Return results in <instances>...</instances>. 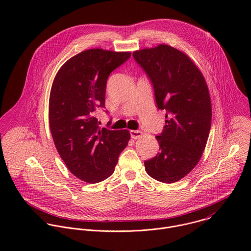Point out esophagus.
Masks as SVG:
<instances>
[{
	"instance_id": "34e87169",
	"label": "esophagus",
	"mask_w": 251,
	"mask_h": 251,
	"mask_svg": "<svg viewBox=\"0 0 251 251\" xmlns=\"http://www.w3.org/2000/svg\"><path fill=\"white\" fill-rule=\"evenodd\" d=\"M130 135H131V137L133 139H139L140 137H142L143 133L141 131H139V130H131L130 131Z\"/></svg>"
}]
</instances>
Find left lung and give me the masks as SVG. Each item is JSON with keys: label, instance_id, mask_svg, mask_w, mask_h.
I'll list each match as a JSON object with an SVG mask.
<instances>
[{"label": "left lung", "instance_id": "obj_1", "mask_svg": "<svg viewBox=\"0 0 251 251\" xmlns=\"http://www.w3.org/2000/svg\"><path fill=\"white\" fill-rule=\"evenodd\" d=\"M148 75L157 107L166 111V125L156 138L160 152L145 161L150 176L175 183L199 163L211 126V103L205 80L195 63L167 45L134 51Z\"/></svg>", "mask_w": 251, "mask_h": 251}]
</instances>
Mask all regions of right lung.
I'll use <instances>...</instances> for the list:
<instances>
[{
  "mask_svg": "<svg viewBox=\"0 0 251 251\" xmlns=\"http://www.w3.org/2000/svg\"><path fill=\"white\" fill-rule=\"evenodd\" d=\"M130 56V52L87 50L68 59L53 80L49 116L54 145L68 170L86 183L110 176L130 140L127 130L100 128L94 117L105 107L110 74Z\"/></svg>",
  "mask_w": 251,
  "mask_h": 251,
  "instance_id": "right-lung-1",
  "label": "right lung"
}]
</instances>
